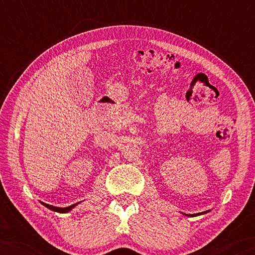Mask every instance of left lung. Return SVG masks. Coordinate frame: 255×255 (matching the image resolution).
Here are the masks:
<instances>
[{
    "instance_id": "8db88e82",
    "label": "left lung",
    "mask_w": 255,
    "mask_h": 255,
    "mask_svg": "<svg viewBox=\"0 0 255 255\" xmlns=\"http://www.w3.org/2000/svg\"><path fill=\"white\" fill-rule=\"evenodd\" d=\"M197 215H198V214H197Z\"/></svg>"
}]
</instances>
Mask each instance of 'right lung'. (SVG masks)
<instances>
[{"label":"right lung","mask_w":255,"mask_h":255,"mask_svg":"<svg viewBox=\"0 0 255 255\" xmlns=\"http://www.w3.org/2000/svg\"><path fill=\"white\" fill-rule=\"evenodd\" d=\"M41 203H43V202H41ZM45 207L46 208H48V209H51V210H53V211H57V212H60V214H65V212H68L69 210H72L73 208L75 207L76 204H73V205H69V207H67V208H57V207H53V205H48V204H46V203H43Z\"/></svg>","instance_id":"right-lung-1"}]
</instances>
